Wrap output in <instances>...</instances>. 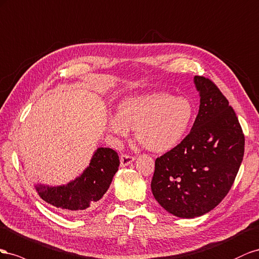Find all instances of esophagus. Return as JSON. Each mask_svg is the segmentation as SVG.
Segmentation results:
<instances>
[{
    "mask_svg": "<svg viewBox=\"0 0 259 259\" xmlns=\"http://www.w3.org/2000/svg\"><path fill=\"white\" fill-rule=\"evenodd\" d=\"M135 161V157H132V156H130V155H121L120 156V166L121 167H125V166H128V165H130L131 162H134Z\"/></svg>",
    "mask_w": 259,
    "mask_h": 259,
    "instance_id": "34e87169",
    "label": "esophagus"
}]
</instances>
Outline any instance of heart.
Listing matches in <instances>:
<instances>
[{"label": "heart", "instance_id": "b5f03b06", "mask_svg": "<svg viewBox=\"0 0 259 259\" xmlns=\"http://www.w3.org/2000/svg\"><path fill=\"white\" fill-rule=\"evenodd\" d=\"M194 115L189 98L153 92L122 100L117 116L108 119L107 129L119 137L136 130L138 142L146 150L164 153L175 149L187 136Z\"/></svg>", "mask_w": 259, "mask_h": 259}]
</instances>
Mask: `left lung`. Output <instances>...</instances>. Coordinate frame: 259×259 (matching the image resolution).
Segmentation results:
<instances>
[{"instance_id": "1", "label": "left lung", "mask_w": 259, "mask_h": 259, "mask_svg": "<svg viewBox=\"0 0 259 259\" xmlns=\"http://www.w3.org/2000/svg\"><path fill=\"white\" fill-rule=\"evenodd\" d=\"M199 109L190 134L155 160L152 193L180 218L210 211L231 189L244 155V135L233 108L209 79L195 76Z\"/></svg>"}]
</instances>
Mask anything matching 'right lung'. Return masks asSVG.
Returning <instances> with one entry per match:
<instances>
[{
	"instance_id": "add662e5",
	"label": "right lung",
	"mask_w": 259,
	"mask_h": 259,
	"mask_svg": "<svg viewBox=\"0 0 259 259\" xmlns=\"http://www.w3.org/2000/svg\"><path fill=\"white\" fill-rule=\"evenodd\" d=\"M119 156L109 147H98L90 164L75 179L62 186L35 183L36 193L44 202L65 215L90 211L106 193L119 167Z\"/></svg>"
}]
</instances>
